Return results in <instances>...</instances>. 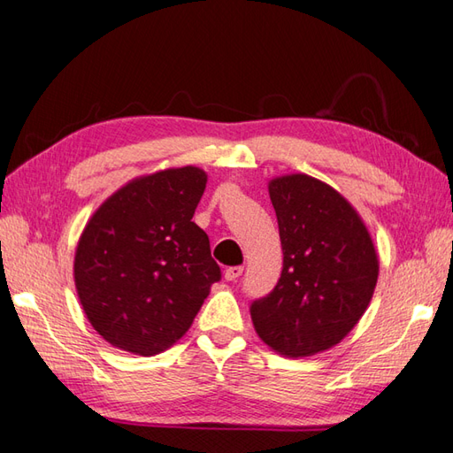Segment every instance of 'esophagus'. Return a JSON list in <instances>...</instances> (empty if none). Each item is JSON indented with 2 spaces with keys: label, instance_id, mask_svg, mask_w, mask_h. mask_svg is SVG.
I'll list each match as a JSON object with an SVG mask.
<instances>
[{
  "label": "esophagus",
  "instance_id": "obj_1",
  "mask_svg": "<svg viewBox=\"0 0 453 453\" xmlns=\"http://www.w3.org/2000/svg\"><path fill=\"white\" fill-rule=\"evenodd\" d=\"M242 274H243V267H227L224 277H226V280H237Z\"/></svg>",
  "mask_w": 453,
  "mask_h": 453
}]
</instances>
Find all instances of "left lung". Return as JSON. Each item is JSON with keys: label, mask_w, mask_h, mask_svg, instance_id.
<instances>
[{"label": "left lung", "mask_w": 453, "mask_h": 453, "mask_svg": "<svg viewBox=\"0 0 453 453\" xmlns=\"http://www.w3.org/2000/svg\"><path fill=\"white\" fill-rule=\"evenodd\" d=\"M282 245V273L253 300L259 338L280 356L306 357L348 335L373 298L379 259L365 224L330 184L308 174L269 182Z\"/></svg>", "instance_id": "obj_1"}]
</instances>
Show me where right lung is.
I'll return each mask as SVG.
<instances>
[{"label":"right lung","mask_w":453,"mask_h":453,"mask_svg":"<svg viewBox=\"0 0 453 453\" xmlns=\"http://www.w3.org/2000/svg\"><path fill=\"white\" fill-rule=\"evenodd\" d=\"M208 174L166 168L121 186L88 221L74 255L80 304L113 348L157 356L188 332L221 279L192 221Z\"/></svg>","instance_id":"right-lung-1"}]
</instances>
